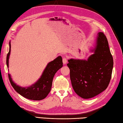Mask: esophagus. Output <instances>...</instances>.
<instances>
[{"label": "esophagus", "mask_w": 123, "mask_h": 123, "mask_svg": "<svg viewBox=\"0 0 123 123\" xmlns=\"http://www.w3.org/2000/svg\"><path fill=\"white\" fill-rule=\"evenodd\" d=\"M62 61H63V64H66L67 63V60L66 58H63Z\"/></svg>", "instance_id": "obj_1"}]
</instances>
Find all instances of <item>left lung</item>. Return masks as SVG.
Here are the masks:
<instances>
[{"instance_id": "left-lung-1", "label": "left lung", "mask_w": 123, "mask_h": 123, "mask_svg": "<svg viewBox=\"0 0 123 123\" xmlns=\"http://www.w3.org/2000/svg\"><path fill=\"white\" fill-rule=\"evenodd\" d=\"M88 59L68 60L70 77L74 90L84 99L98 95L110 83L113 66L108 41L103 33L99 32L95 45Z\"/></svg>"}]
</instances>
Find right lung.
I'll list each match as a JSON object with an SVG mask.
<instances>
[{
	"label": "right lung",
	"instance_id": "1",
	"mask_svg": "<svg viewBox=\"0 0 123 123\" xmlns=\"http://www.w3.org/2000/svg\"><path fill=\"white\" fill-rule=\"evenodd\" d=\"M9 52L6 57V64L8 68L9 57L11 53V41L9 42ZM62 58L59 56L47 64L39 79L31 86L22 87L13 81L11 76L8 74L10 83L17 92L26 98L34 100H42L47 97L50 91L53 77L58 70L63 66Z\"/></svg>",
	"mask_w": 123,
	"mask_h": 123
}]
</instances>
